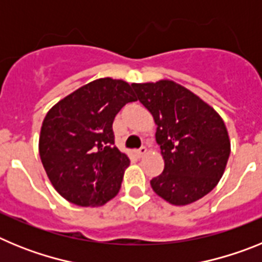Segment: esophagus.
I'll return each instance as SVG.
<instances>
[{"mask_svg":"<svg viewBox=\"0 0 262 262\" xmlns=\"http://www.w3.org/2000/svg\"><path fill=\"white\" fill-rule=\"evenodd\" d=\"M145 154H147V148H145V147H140L138 151H136V156H138V157L144 156Z\"/></svg>","mask_w":262,"mask_h":262,"instance_id":"esophagus-1","label":"esophagus"}]
</instances>
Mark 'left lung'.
I'll return each mask as SVG.
<instances>
[{
	"instance_id": "1",
	"label": "left lung",
	"mask_w": 262,
	"mask_h": 262,
	"mask_svg": "<svg viewBox=\"0 0 262 262\" xmlns=\"http://www.w3.org/2000/svg\"><path fill=\"white\" fill-rule=\"evenodd\" d=\"M140 102L157 124L156 142L165 161L151 180L155 193L184 206L201 200L216 186L226 169L231 145L216 111L173 81L133 84Z\"/></svg>"
}]
</instances>
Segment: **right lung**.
Listing matches in <instances>:
<instances>
[{"mask_svg":"<svg viewBox=\"0 0 262 262\" xmlns=\"http://www.w3.org/2000/svg\"><path fill=\"white\" fill-rule=\"evenodd\" d=\"M136 101L122 80L99 78L80 88L46 115L39 155L57 193L77 206H102L120 189L128 157L115 147L113 122Z\"/></svg>","mask_w":262,"mask_h":262,"instance_id":"1","label":"right lung"}]
</instances>
